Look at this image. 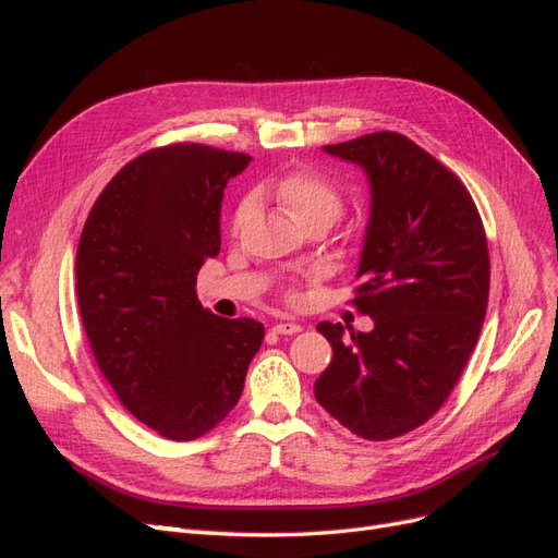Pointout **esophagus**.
<instances>
[{
	"label": "esophagus",
	"mask_w": 558,
	"mask_h": 558,
	"mask_svg": "<svg viewBox=\"0 0 558 558\" xmlns=\"http://www.w3.org/2000/svg\"><path fill=\"white\" fill-rule=\"evenodd\" d=\"M272 330H275L277 335H295V332L302 330V326H300V324H289V320H283V324H275Z\"/></svg>",
	"instance_id": "1"
}]
</instances>
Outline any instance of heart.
Returning a JSON list of instances; mask_svg holds the SVG:
<instances>
[{
    "label": "heart",
    "mask_w": 558,
    "mask_h": 558,
    "mask_svg": "<svg viewBox=\"0 0 558 558\" xmlns=\"http://www.w3.org/2000/svg\"><path fill=\"white\" fill-rule=\"evenodd\" d=\"M263 193L272 195L302 228L307 223H335L342 214L344 199L337 185L324 174L312 170H293L275 181L260 185ZM251 214V202L242 199L232 214V228L238 230Z\"/></svg>",
    "instance_id": "b5f03b06"
}]
</instances>
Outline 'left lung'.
Here are the masks:
<instances>
[{"label":"left lung","mask_w":558,"mask_h":558,"mask_svg":"<svg viewBox=\"0 0 558 558\" xmlns=\"http://www.w3.org/2000/svg\"><path fill=\"white\" fill-rule=\"evenodd\" d=\"M361 165L373 191L351 305L369 332L318 324L332 361L314 384L320 408L365 440H393L442 408L480 340L488 246L463 181L398 132L324 146Z\"/></svg>","instance_id":"obj_1"}]
</instances>
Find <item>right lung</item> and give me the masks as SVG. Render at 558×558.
I'll list each match as a JSON object with an SVG mask.
<instances>
[{
    "label": "right lung",
    "instance_id": "add662e5",
    "mask_svg": "<svg viewBox=\"0 0 558 558\" xmlns=\"http://www.w3.org/2000/svg\"><path fill=\"white\" fill-rule=\"evenodd\" d=\"M251 162L207 144L130 160L99 193L76 251V295L99 373L123 408L174 442L238 404L265 328L199 305L197 272L221 251L226 183Z\"/></svg>",
    "mask_w": 558,
    "mask_h": 558
}]
</instances>
